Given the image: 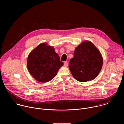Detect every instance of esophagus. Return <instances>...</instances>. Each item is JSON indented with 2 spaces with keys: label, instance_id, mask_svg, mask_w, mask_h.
<instances>
[{
  "label": "esophagus",
  "instance_id": "1",
  "mask_svg": "<svg viewBox=\"0 0 124 124\" xmlns=\"http://www.w3.org/2000/svg\"><path fill=\"white\" fill-rule=\"evenodd\" d=\"M64 64V66L67 67V66H68V61H65Z\"/></svg>",
  "mask_w": 124,
  "mask_h": 124
}]
</instances>
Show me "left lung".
<instances>
[{"mask_svg":"<svg viewBox=\"0 0 124 124\" xmlns=\"http://www.w3.org/2000/svg\"><path fill=\"white\" fill-rule=\"evenodd\" d=\"M74 57L70 60L69 69L78 81L86 82L95 79L99 74L103 58L99 49L89 41L82 42L74 51Z\"/></svg>","mask_w":124,"mask_h":124,"instance_id":"8db88e82","label":"left lung"}]
</instances>
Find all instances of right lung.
<instances>
[{"mask_svg": "<svg viewBox=\"0 0 124 124\" xmlns=\"http://www.w3.org/2000/svg\"><path fill=\"white\" fill-rule=\"evenodd\" d=\"M54 46L43 43L33 49L27 57V67L38 82H46L54 78L63 65Z\"/></svg>", "mask_w": 124, "mask_h": 124, "instance_id": "right-lung-1", "label": "right lung"}]
</instances>
